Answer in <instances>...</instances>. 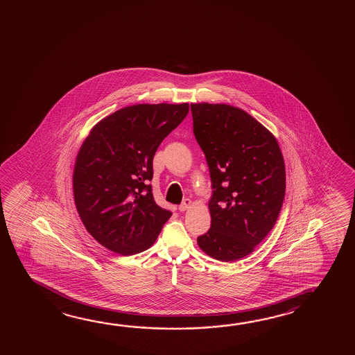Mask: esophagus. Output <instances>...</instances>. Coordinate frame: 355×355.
Masks as SVG:
<instances>
[{
  "label": "esophagus",
  "instance_id": "1",
  "mask_svg": "<svg viewBox=\"0 0 355 355\" xmlns=\"http://www.w3.org/2000/svg\"><path fill=\"white\" fill-rule=\"evenodd\" d=\"M192 203L193 202L191 199H184L183 203L180 204V207H178V209L180 211H186L187 209H189L192 207Z\"/></svg>",
  "mask_w": 355,
  "mask_h": 355
}]
</instances>
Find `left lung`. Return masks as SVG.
Returning a JSON list of instances; mask_svg holds the SVG:
<instances>
[{
    "instance_id": "1",
    "label": "left lung",
    "mask_w": 355,
    "mask_h": 355,
    "mask_svg": "<svg viewBox=\"0 0 355 355\" xmlns=\"http://www.w3.org/2000/svg\"><path fill=\"white\" fill-rule=\"evenodd\" d=\"M193 132L209 167L211 227L197 239L207 255L232 262L250 255L272 229L286 191L279 142L246 111L191 104Z\"/></svg>"
}]
</instances>
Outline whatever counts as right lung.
Segmentation results:
<instances>
[{
    "mask_svg": "<svg viewBox=\"0 0 355 355\" xmlns=\"http://www.w3.org/2000/svg\"><path fill=\"white\" fill-rule=\"evenodd\" d=\"M189 111V104H136L104 117L76 155L73 193L84 227L120 255L147 250L172 213L152 194V161Z\"/></svg>",
    "mask_w": 355,
    "mask_h": 355,
    "instance_id": "obj_1",
    "label": "right lung"
}]
</instances>
